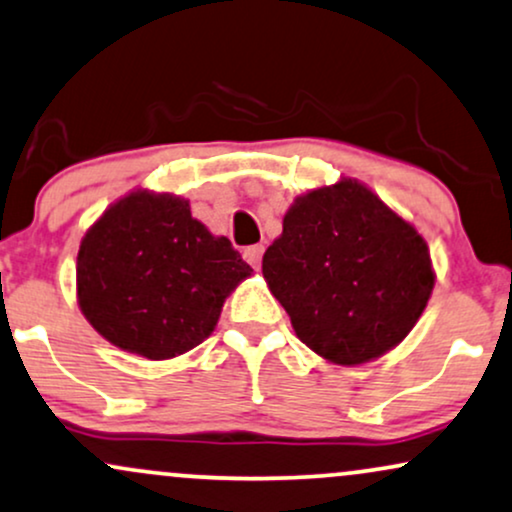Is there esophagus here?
Wrapping results in <instances>:
<instances>
[{"instance_id": "34e87169", "label": "esophagus", "mask_w": 512, "mask_h": 512, "mask_svg": "<svg viewBox=\"0 0 512 512\" xmlns=\"http://www.w3.org/2000/svg\"><path fill=\"white\" fill-rule=\"evenodd\" d=\"M261 258H263V246H246L244 249V261L249 266H254L256 270L261 268Z\"/></svg>"}]
</instances>
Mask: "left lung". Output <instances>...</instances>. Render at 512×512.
Here are the masks:
<instances>
[{"label":"left lung","instance_id":"left-lung-1","mask_svg":"<svg viewBox=\"0 0 512 512\" xmlns=\"http://www.w3.org/2000/svg\"><path fill=\"white\" fill-rule=\"evenodd\" d=\"M263 278L297 338L340 366L400 345L436 282L422 234L350 177L294 198Z\"/></svg>","mask_w":512,"mask_h":512}]
</instances>
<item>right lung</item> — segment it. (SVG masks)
I'll return each mask as SVG.
<instances>
[{"label":"right lung","mask_w":512,"mask_h":512,"mask_svg":"<svg viewBox=\"0 0 512 512\" xmlns=\"http://www.w3.org/2000/svg\"><path fill=\"white\" fill-rule=\"evenodd\" d=\"M251 273L230 239L191 218L186 198L136 189L83 234L76 297L107 342L160 362L201 345Z\"/></svg>","instance_id":"right-lung-1"}]
</instances>
